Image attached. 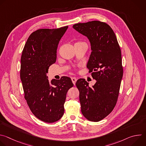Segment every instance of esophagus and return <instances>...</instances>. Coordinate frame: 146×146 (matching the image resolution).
Here are the masks:
<instances>
[{
    "instance_id": "34e87169",
    "label": "esophagus",
    "mask_w": 146,
    "mask_h": 146,
    "mask_svg": "<svg viewBox=\"0 0 146 146\" xmlns=\"http://www.w3.org/2000/svg\"><path fill=\"white\" fill-rule=\"evenodd\" d=\"M77 80V78H76V77H72V82H73V84H74V85H75V84H76V82Z\"/></svg>"
}]
</instances>
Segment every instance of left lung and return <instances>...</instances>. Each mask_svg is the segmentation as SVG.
<instances>
[{
  "label": "left lung",
  "mask_w": 146,
  "mask_h": 146,
  "mask_svg": "<svg viewBox=\"0 0 146 146\" xmlns=\"http://www.w3.org/2000/svg\"><path fill=\"white\" fill-rule=\"evenodd\" d=\"M73 28L90 41L92 52L87 67L96 80L92 87L84 78L76 83L81 113L88 120L98 122L112 111L117 101L123 76L120 47L114 31L105 23L92 21Z\"/></svg>",
  "instance_id": "1"
}]
</instances>
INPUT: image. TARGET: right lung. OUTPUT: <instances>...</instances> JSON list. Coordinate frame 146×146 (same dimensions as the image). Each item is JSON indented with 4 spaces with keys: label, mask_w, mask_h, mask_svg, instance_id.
<instances>
[{
    "label": "right lung",
    "mask_w": 146,
    "mask_h": 146,
    "mask_svg": "<svg viewBox=\"0 0 146 146\" xmlns=\"http://www.w3.org/2000/svg\"><path fill=\"white\" fill-rule=\"evenodd\" d=\"M68 27L40 29L28 37L21 58L20 78L28 105L40 120L52 123L64 113L68 90L73 86L70 77L48 81L49 67L56 62L59 41Z\"/></svg>",
    "instance_id": "right-lung-1"
}]
</instances>
